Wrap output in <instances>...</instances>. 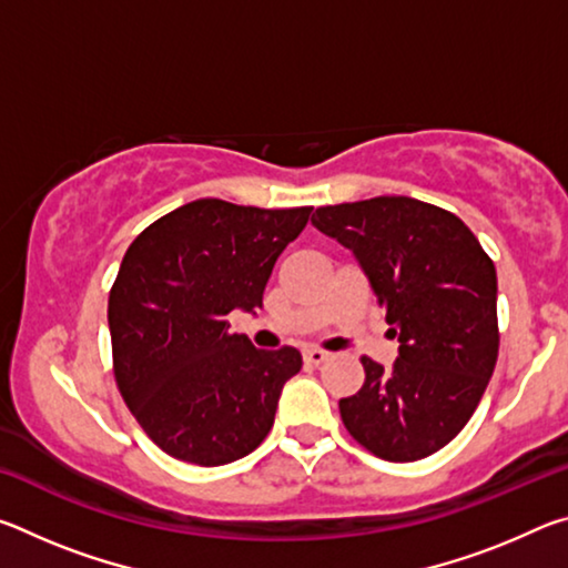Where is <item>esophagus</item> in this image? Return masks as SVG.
<instances>
[{
	"mask_svg": "<svg viewBox=\"0 0 568 568\" xmlns=\"http://www.w3.org/2000/svg\"><path fill=\"white\" fill-rule=\"evenodd\" d=\"M303 361H305L307 365H321V363L328 361V353L318 351V348H311V351L303 353Z\"/></svg>",
	"mask_w": 568,
	"mask_h": 568,
	"instance_id": "34e87169",
	"label": "esophagus"
}]
</instances>
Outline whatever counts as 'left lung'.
Here are the masks:
<instances>
[{
	"label": "left lung",
	"mask_w": 568,
	"mask_h": 568,
	"mask_svg": "<svg viewBox=\"0 0 568 568\" xmlns=\"http://www.w3.org/2000/svg\"><path fill=\"white\" fill-rule=\"evenodd\" d=\"M311 223L351 250L398 338L390 368L363 358V388L338 403L345 428L393 464L436 454L496 368L491 257L464 220L403 195L318 207Z\"/></svg>",
	"instance_id": "left-lung-1"
}]
</instances>
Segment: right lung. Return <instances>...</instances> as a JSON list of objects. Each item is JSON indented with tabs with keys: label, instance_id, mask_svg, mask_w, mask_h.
Wrapping results in <instances>:
<instances>
[{
	"label": "right lung",
	"instance_id": "add662e5",
	"mask_svg": "<svg viewBox=\"0 0 568 568\" xmlns=\"http://www.w3.org/2000/svg\"><path fill=\"white\" fill-rule=\"evenodd\" d=\"M313 207L203 197L134 237L110 291L114 378L145 434L180 460L223 466L271 434L295 348L257 351L227 315L263 307L265 285Z\"/></svg>",
	"mask_w": 568,
	"mask_h": 568
}]
</instances>
